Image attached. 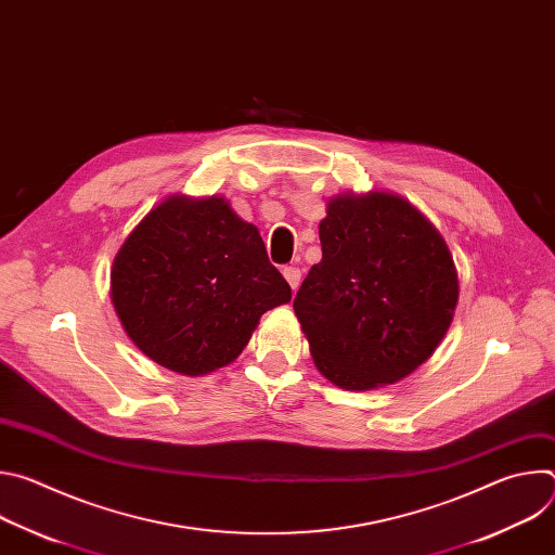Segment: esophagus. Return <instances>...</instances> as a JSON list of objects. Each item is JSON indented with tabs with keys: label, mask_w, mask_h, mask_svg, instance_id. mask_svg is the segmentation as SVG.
<instances>
[{
	"label": "esophagus",
	"mask_w": 555,
	"mask_h": 555,
	"mask_svg": "<svg viewBox=\"0 0 555 555\" xmlns=\"http://www.w3.org/2000/svg\"><path fill=\"white\" fill-rule=\"evenodd\" d=\"M283 276H285V281L289 283V287L296 292L298 289V285H300V270L298 268H285L283 270Z\"/></svg>",
	"instance_id": "esophagus-1"
}]
</instances>
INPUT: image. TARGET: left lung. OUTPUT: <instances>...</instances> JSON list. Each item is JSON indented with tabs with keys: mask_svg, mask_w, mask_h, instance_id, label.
I'll return each mask as SVG.
<instances>
[{
	"mask_svg": "<svg viewBox=\"0 0 555 555\" xmlns=\"http://www.w3.org/2000/svg\"><path fill=\"white\" fill-rule=\"evenodd\" d=\"M319 234L323 259L294 298L315 369L347 390L404 379L454 319L459 276L443 236L384 191L332 197Z\"/></svg>",
	"mask_w": 555,
	"mask_h": 555,
	"instance_id": "1",
	"label": "left lung"
}]
</instances>
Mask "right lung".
Segmentation results:
<instances>
[{
    "instance_id": "right-lung-1",
    "label": "right lung",
    "mask_w": 555,
    "mask_h": 555,
    "mask_svg": "<svg viewBox=\"0 0 555 555\" xmlns=\"http://www.w3.org/2000/svg\"><path fill=\"white\" fill-rule=\"evenodd\" d=\"M109 294L131 343L182 375L234 362L261 315L292 300L257 225L221 195L153 206L114 257Z\"/></svg>"
}]
</instances>
